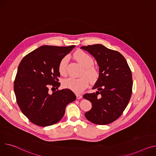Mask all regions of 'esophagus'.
<instances>
[{
  "label": "esophagus",
  "instance_id": "34e87169",
  "mask_svg": "<svg viewBox=\"0 0 156 156\" xmlns=\"http://www.w3.org/2000/svg\"><path fill=\"white\" fill-rule=\"evenodd\" d=\"M82 98V95H79V94H76V98L78 100L79 99H81Z\"/></svg>",
  "mask_w": 156,
  "mask_h": 156
}]
</instances>
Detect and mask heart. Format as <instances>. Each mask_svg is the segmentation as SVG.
<instances>
[{
    "label": "heart",
    "mask_w": 156,
    "mask_h": 156,
    "mask_svg": "<svg viewBox=\"0 0 156 156\" xmlns=\"http://www.w3.org/2000/svg\"><path fill=\"white\" fill-rule=\"evenodd\" d=\"M75 59L83 68L81 75H84L79 78H69L63 81V86L76 93H80L89 85L90 81L95 83L98 78L99 72L93 66L94 61L93 58L84 51H78L74 54ZM69 57L65 56L61 59L59 63L58 70L59 73L65 76L67 73V66Z\"/></svg>",
    "instance_id": "heart-1"
}]
</instances>
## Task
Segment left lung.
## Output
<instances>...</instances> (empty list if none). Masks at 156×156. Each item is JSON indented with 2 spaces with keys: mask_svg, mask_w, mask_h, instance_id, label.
I'll use <instances>...</instances> for the list:
<instances>
[{
  "mask_svg": "<svg viewBox=\"0 0 156 156\" xmlns=\"http://www.w3.org/2000/svg\"><path fill=\"white\" fill-rule=\"evenodd\" d=\"M95 58L99 76L92 89L83 98L92 104L85 117L97 125H107L119 119L127 107L132 92V76L126 59L117 51L101 44L82 46Z\"/></svg>",
  "mask_w": 156,
  "mask_h": 156,
  "instance_id": "obj_1",
  "label": "left lung"
}]
</instances>
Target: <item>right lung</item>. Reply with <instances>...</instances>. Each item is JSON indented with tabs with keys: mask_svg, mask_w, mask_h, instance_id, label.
I'll list each match as a JSON object with an SVG mask.
<instances>
[{
	"mask_svg": "<svg viewBox=\"0 0 156 156\" xmlns=\"http://www.w3.org/2000/svg\"><path fill=\"white\" fill-rule=\"evenodd\" d=\"M75 47L42 46L25 56L18 66L14 84L17 103L24 115L38 126L58 122L66 105L76 98L69 89L56 91L60 86L59 62ZM50 87L55 91L51 94Z\"/></svg>",
	"mask_w": 156,
	"mask_h": 156,
	"instance_id": "obj_1",
	"label": "right lung"
}]
</instances>
